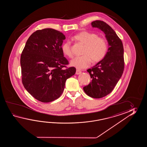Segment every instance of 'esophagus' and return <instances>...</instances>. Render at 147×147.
I'll return each instance as SVG.
<instances>
[{"label":"esophagus","mask_w":147,"mask_h":147,"mask_svg":"<svg viewBox=\"0 0 147 147\" xmlns=\"http://www.w3.org/2000/svg\"><path fill=\"white\" fill-rule=\"evenodd\" d=\"M80 74H81V71L80 70H76V75H79Z\"/></svg>","instance_id":"34e87169"}]
</instances>
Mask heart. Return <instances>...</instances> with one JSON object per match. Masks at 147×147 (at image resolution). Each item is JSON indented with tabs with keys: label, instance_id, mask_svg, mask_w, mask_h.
<instances>
[{
	"label": "heart",
	"instance_id": "heart-1",
	"mask_svg": "<svg viewBox=\"0 0 147 147\" xmlns=\"http://www.w3.org/2000/svg\"><path fill=\"white\" fill-rule=\"evenodd\" d=\"M74 39L84 45L82 52V56L76 57L70 61L71 66L78 69L87 68L90 65L91 60L98 63L103 59L108 50L107 42L98 34L89 31H81L74 36ZM61 50L64 55L72 57L71 45L69 41L65 42L61 46Z\"/></svg>",
	"mask_w": 147,
	"mask_h": 147
}]
</instances>
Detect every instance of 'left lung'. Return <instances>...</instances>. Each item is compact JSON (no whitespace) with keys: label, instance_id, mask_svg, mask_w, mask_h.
<instances>
[{"label":"left lung","instance_id":"left-lung-1","mask_svg":"<svg viewBox=\"0 0 147 147\" xmlns=\"http://www.w3.org/2000/svg\"><path fill=\"white\" fill-rule=\"evenodd\" d=\"M91 26L105 33L109 48L104 59L88 69L92 80L83 89L88 96L101 98L113 90L122 76L125 66L124 50L121 39L109 25L103 21L96 20L91 22Z\"/></svg>","mask_w":147,"mask_h":147}]
</instances>
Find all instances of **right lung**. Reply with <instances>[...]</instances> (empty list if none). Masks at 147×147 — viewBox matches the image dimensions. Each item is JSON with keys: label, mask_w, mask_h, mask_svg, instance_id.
Instances as JSON below:
<instances>
[{"label": "right lung", "mask_w": 147, "mask_h": 147, "mask_svg": "<svg viewBox=\"0 0 147 147\" xmlns=\"http://www.w3.org/2000/svg\"><path fill=\"white\" fill-rule=\"evenodd\" d=\"M66 37L51 28L34 32L29 37L20 57L22 84L37 100L49 102L61 95L75 67L66 68L68 61L61 50Z\"/></svg>", "instance_id": "add662e5"}]
</instances>
